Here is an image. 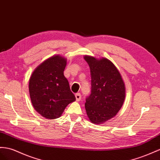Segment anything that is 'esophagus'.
<instances>
[{
  "instance_id": "obj_1",
  "label": "esophagus",
  "mask_w": 160,
  "mask_h": 160,
  "mask_svg": "<svg viewBox=\"0 0 160 160\" xmlns=\"http://www.w3.org/2000/svg\"><path fill=\"white\" fill-rule=\"evenodd\" d=\"M75 97H76V99L77 101H79L81 99V95H80V93H76Z\"/></svg>"
}]
</instances>
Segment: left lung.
Masks as SVG:
<instances>
[{
  "label": "left lung",
  "mask_w": 160,
  "mask_h": 160,
  "mask_svg": "<svg viewBox=\"0 0 160 160\" xmlns=\"http://www.w3.org/2000/svg\"><path fill=\"white\" fill-rule=\"evenodd\" d=\"M91 76V94L86 99L85 109L89 120L101 124L116 116L125 100L124 82L111 61L84 55Z\"/></svg>",
  "instance_id": "8db88e82"
}]
</instances>
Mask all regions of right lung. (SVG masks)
I'll use <instances>...</instances> for the list:
<instances>
[{
    "mask_svg": "<svg viewBox=\"0 0 160 160\" xmlns=\"http://www.w3.org/2000/svg\"><path fill=\"white\" fill-rule=\"evenodd\" d=\"M67 59L53 55L38 65L29 80V92L34 109L47 119H57L76 101L63 75Z\"/></svg>",
    "mask_w": 160,
    "mask_h": 160,
    "instance_id": "obj_1",
    "label": "right lung"
}]
</instances>
